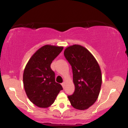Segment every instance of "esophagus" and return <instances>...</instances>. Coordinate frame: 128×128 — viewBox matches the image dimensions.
Listing matches in <instances>:
<instances>
[{"instance_id": "1", "label": "esophagus", "mask_w": 128, "mask_h": 128, "mask_svg": "<svg viewBox=\"0 0 128 128\" xmlns=\"http://www.w3.org/2000/svg\"><path fill=\"white\" fill-rule=\"evenodd\" d=\"M61 86H62L63 88H64V86H65V83L64 82H62V84H61Z\"/></svg>"}]
</instances>
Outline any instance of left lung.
I'll list each match as a JSON object with an SVG mask.
<instances>
[{
  "label": "left lung",
  "instance_id": "1",
  "mask_svg": "<svg viewBox=\"0 0 128 128\" xmlns=\"http://www.w3.org/2000/svg\"><path fill=\"white\" fill-rule=\"evenodd\" d=\"M64 55L72 66L73 80L75 86L72 95L68 96L73 108L88 109L99 96L102 74L94 57L86 48L74 44L65 49Z\"/></svg>",
  "mask_w": 128,
  "mask_h": 128
}]
</instances>
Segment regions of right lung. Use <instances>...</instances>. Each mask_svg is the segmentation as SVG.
<instances>
[{
	"instance_id": "obj_1",
	"label": "right lung",
	"mask_w": 128,
	"mask_h": 128,
	"mask_svg": "<svg viewBox=\"0 0 128 128\" xmlns=\"http://www.w3.org/2000/svg\"><path fill=\"white\" fill-rule=\"evenodd\" d=\"M63 47L45 45L32 56L26 64L23 80L26 95L34 104L40 108H48L54 102L61 84L55 82V74L50 64Z\"/></svg>"
}]
</instances>
